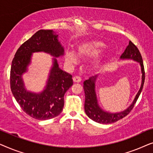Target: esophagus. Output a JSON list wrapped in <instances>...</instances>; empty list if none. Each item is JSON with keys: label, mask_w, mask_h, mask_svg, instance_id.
Listing matches in <instances>:
<instances>
[{"label": "esophagus", "mask_w": 153, "mask_h": 153, "mask_svg": "<svg viewBox=\"0 0 153 153\" xmlns=\"http://www.w3.org/2000/svg\"><path fill=\"white\" fill-rule=\"evenodd\" d=\"M73 81H74V82H75V83H79L81 81V77L76 76L73 77Z\"/></svg>", "instance_id": "1"}]
</instances>
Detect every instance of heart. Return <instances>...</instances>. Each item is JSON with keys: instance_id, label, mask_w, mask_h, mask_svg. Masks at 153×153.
Instances as JSON below:
<instances>
[{"instance_id": "obj_1", "label": "heart", "mask_w": 153, "mask_h": 153, "mask_svg": "<svg viewBox=\"0 0 153 153\" xmlns=\"http://www.w3.org/2000/svg\"><path fill=\"white\" fill-rule=\"evenodd\" d=\"M106 46L105 43L97 39H85L77 45L76 52L70 50L67 51L65 58L70 64L77 63L79 58L82 59L93 58L92 68L97 69L104 63L111 53L108 50H104Z\"/></svg>"}]
</instances>
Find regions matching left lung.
I'll use <instances>...</instances> for the list:
<instances>
[{
	"mask_svg": "<svg viewBox=\"0 0 153 153\" xmlns=\"http://www.w3.org/2000/svg\"><path fill=\"white\" fill-rule=\"evenodd\" d=\"M120 59L132 60L134 61L139 62L141 66L142 74L141 83L139 91L136 95L132 103L125 110L121 112L111 113L104 111L101 108L98 103L97 94L95 91V82L98 77L97 75L90 77L89 79L85 80L83 82V89H84L85 93V112L89 118L100 124H110V123L116 122L126 116L133 108L143 89L144 80H145V72H144L143 59L138 48L131 41H129V45L125 50L124 53L121 55Z\"/></svg>",
	"mask_w": 153,
	"mask_h": 153,
	"instance_id": "left-lung-1",
	"label": "left lung"
}]
</instances>
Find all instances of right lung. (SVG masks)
I'll list each match as a JSON object with an SVG mask.
<instances>
[{
  "label": "right lung",
  "mask_w": 153,
  "mask_h": 153,
  "mask_svg": "<svg viewBox=\"0 0 153 153\" xmlns=\"http://www.w3.org/2000/svg\"><path fill=\"white\" fill-rule=\"evenodd\" d=\"M64 51L57 33L39 30L22 45L14 55L10 71L12 93L23 111L33 118L49 120L62 112L65 93L73 85L72 76L59 68L56 58L63 56ZM37 52L49 53L54 57L46 85L39 93L28 91L22 79L32 53Z\"/></svg>",
  "instance_id": "add662e5"
}]
</instances>
